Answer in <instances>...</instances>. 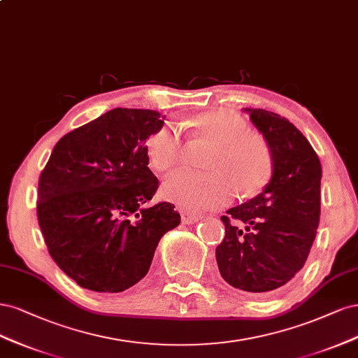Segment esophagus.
<instances>
[{
  "mask_svg": "<svg viewBox=\"0 0 358 358\" xmlns=\"http://www.w3.org/2000/svg\"><path fill=\"white\" fill-rule=\"evenodd\" d=\"M201 215L199 214H192V213H186V211H181V222L184 224H192L196 223L198 220H201Z\"/></svg>",
  "mask_w": 358,
  "mask_h": 358,
  "instance_id": "obj_1",
  "label": "esophagus"
}]
</instances>
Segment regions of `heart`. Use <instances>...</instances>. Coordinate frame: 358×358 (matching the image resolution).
I'll return each mask as SVG.
<instances>
[{"instance_id":"b5f03b06","label":"heart","mask_w":358,"mask_h":358,"mask_svg":"<svg viewBox=\"0 0 358 358\" xmlns=\"http://www.w3.org/2000/svg\"><path fill=\"white\" fill-rule=\"evenodd\" d=\"M196 136L214 143L205 160L210 171L182 169L164 184V196L186 211L215 210L232 201L235 187L241 194H252L266 184L272 174V153L266 141L247 132V123L230 110L202 113L192 122ZM145 152L150 166L169 172L184 160L181 135L164 124L148 135Z\"/></svg>"}]
</instances>
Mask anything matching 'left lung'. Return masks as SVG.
Returning <instances> with one entry per match:
<instances>
[{
	"instance_id": "1",
	"label": "left lung",
	"mask_w": 358,
	"mask_h": 358,
	"mask_svg": "<svg viewBox=\"0 0 358 358\" xmlns=\"http://www.w3.org/2000/svg\"><path fill=\"white\" fill-rule=\"evenodd\" d=\"M245 110L269 145L273 176L259 196L220 217L226 235L215 259L226 282L268 294L303 268L313 247L320 223L321 164L303 134L285 117Z\"/></svg>"
}]
</instances>
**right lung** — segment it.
I'll list each match as a JSON object with an SVG mask.
<instances>
[{
    "label": "right lung",
    "mask_w": 358,
    "mask_h": 358,
    "mask_svg": "<svg viewBox=\"0 0 358 358\" xmlns=\"http://www.w3.org/2000/svg\"><path fill=\"white\" fill-rule=\"evenodd\" d=\"M165 116L114 108L56 143L40 174L37 218L49 255L80 287L119 293L147 275L155 250L180 224L159 189L145 140Z\"/></svg>",
    "instance_id": "obj_1"
}]
</instances>
